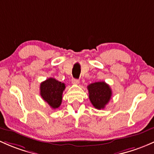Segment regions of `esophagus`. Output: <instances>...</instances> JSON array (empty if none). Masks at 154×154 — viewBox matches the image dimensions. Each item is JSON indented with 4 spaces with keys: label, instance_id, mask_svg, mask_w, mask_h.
I'll list each match as a JSON object with an SVG mask.
<instances>
[{
    "label": "esophagus",
    "instance_id": "obj_1",
    "mask_svg": "<svg viewBox=\"0 0 154 154\" xmlns=\"http://www.w3.org/2000/svg\"><path fill=\"white\" fill-rule=\"evenodd\" d=\"M72 83L74 85H78L80 83V80H77V79H72Z\"/></svg>",
    "mask_w": 154,
    "mask_h": 154
}]
</instances>
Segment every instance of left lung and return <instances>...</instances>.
Segmentation results:
<instances>
[{"label": "left lung", "instance_id": "obj_1", "mask_svg": "<svg viewBox=\"0 0 154 154\" xmlns=\"http://www.w3.org/2000/svg\"><path fill=\"white\" fill-rule=\"evenodd\" d=\"M89 100L97 109H103L112 96V91L105 82H96L87 86Z\"/></svg>", "mask_w": 154, "mask_h": 154}]
</instances>
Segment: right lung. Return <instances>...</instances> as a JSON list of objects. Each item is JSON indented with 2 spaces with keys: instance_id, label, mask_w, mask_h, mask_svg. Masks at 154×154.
Returning a JSON list of instances; mask_svg holds the SVG:
<instances>
[{
  "instance_id": "obj_1",
  "label": "right lung",
  "mask_w": 154,
  "mask_h": 154,
  "mask_svg": "<svg viewBox=\"0 0 154 154\" xmlns=\"http://www.w3.org/2000/svg\"><path fill=\"white\" fill-rule=\"evenodd\" d=\"M65 84L54 78H48L40 83V96L53 109L59 108L62 103Z\"/></svg>"
}]
</instances>
